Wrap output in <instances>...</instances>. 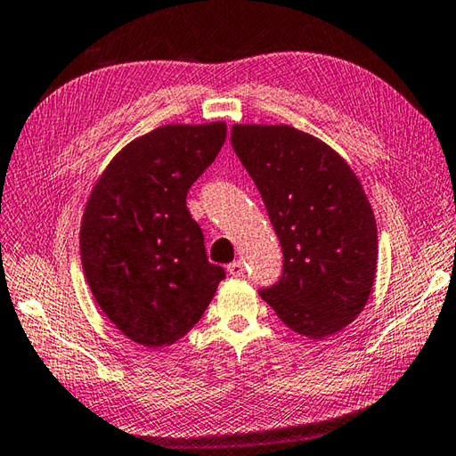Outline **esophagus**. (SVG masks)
Returning a JSON list of instances; mask_svg holds the SVG:
<instances>
[{
	"label": "esophagus",
	"instance_id": "obj_1",
	"mask_svg": "<svg viewBox=\"0 0 456 456\" xmlns=\"http://www.w3.org/2000/svg\"><path fill=\"white\" fill-rule=\"evenodd\" d=\"M227 273H229L231 276H245V265L240 263V261L231 263V265L227 266Z\"/></svg>",
	"mask_w": 456,
	"mask_h": 456
}]
</instances>
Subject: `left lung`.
I'll return each mask as SVG.
<instances>
[{
  "mask_svg": "<svg viewBox=\"0 0 456 456\" xmlns=\"http://www.w3.org/2000/svg\"><path fill=\"white\" fill-rule=\"evenodd\" d=\"M231 144L261 193L284 265L258 294L292 332L322 340L363 310L378 269V227L336 150L287 124H233Z\"/></svg>",
  "mask_w": 456,
  "mask_h": 456,
  "instance_id": "left-lung-1",
  "label": "left lung"
}]
</instances>
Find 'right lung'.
Returning a JSON list of instances; mask_svg holds the SVG:
<instances>
[{
	"instance_id": "1",
	"label": "right lung",
	"mask_w": 456,
	"mask_h": 456,
	"mask_svg": "<svg viewBox=\"0 0 456 456\" xmlns=\"http://www.w3.org/2000/svg\"><path fill=\"white\" fill-rule=\"evenodd\" d=\"M225 122L166 124L132 140L98 177L80 221V261L96 305L132 342L175 344L200 322L225 271L187 211Z\"/></svg>"
}]
</instances>
